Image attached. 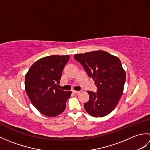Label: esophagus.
Here are the masks:
<instances>
[{"mask_svg":"<svg viewBox=\"0 0 150 150\" xmlns=\"http://www.w3.org/2000/svg\"><path fill=\"white\" fill-rule=\"evenodd\" d=\"M72 92H73V93H75V94H77V93H79V92H80V91H75V90H73V91H72Z\"/></svg>","mask_w":150,"mask_h":150,"instance_id":"obj_1","label":"esophagus"}]
</instances>
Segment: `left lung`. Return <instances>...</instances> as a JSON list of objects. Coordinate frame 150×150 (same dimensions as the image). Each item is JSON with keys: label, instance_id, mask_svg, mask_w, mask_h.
<instances>
[{"label": "left lung", "instance_id": "8db88e82", "mask_svg": "<svg viewBox=\"0 0 150 150\" xmlns=\"http://www.w3.org/2000/svg\"><path fill=\"white\" fill-rule=\"evenodd\" d=\"M74 58L97 88V92L88 91L90 99L84 103V109L95 117L107 115L115 109L123 93L126 72L120 59L101 50L76 54Z\"/></svg>", "mask_w": 150, "mask_h": 150}]
</instances>
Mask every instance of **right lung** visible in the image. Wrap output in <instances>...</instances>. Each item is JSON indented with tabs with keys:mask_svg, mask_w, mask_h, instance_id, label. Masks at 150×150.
<instances>
[{
	"mask_svg": "<svg viewBox=\"0 0 150 150\" xmlns=\"http://www.w3.org/2000/svg\"><path fill=\"white\" fill-rule=\"evenodd\" d=\"M68 55H51L38 60L25 76V89L31 103L42 115L53 117L66 109L71 91L59 88Z\"/></svg>",
	"mask_w": 150,
	"mask_h": 150,
	"instance_id": "1",
	"label": "right lung"
}]
</instances>
